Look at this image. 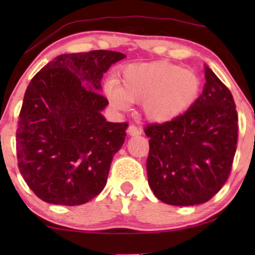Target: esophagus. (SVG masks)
I'll return each mask as SVG.
<instances>
[{
    "label": "esophagus",
    "mask_w": 255,
    "mask_h": 255,
    "mask_svg": "<svg viewBox=\"0 0 255 255\" xmlns=\"http://www.w3.org/2000/svg\"><path fill=\"white\" fill-rule=\"evenodd\" d=\"M128 133L130 134V135H139V134L141 133V130H140V128H138L137 127H135V125L131 124L130 127L128 128Z\"/></svg>",
    "instance_id": "obj_1"
}]
</instances>
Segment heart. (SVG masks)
Listing matches in <instances>:
<instances>
[{
    "instance_id": "1",
    "label": "heart",
    "mask_w": 255,
    "mask_h": 255,
    "mask_svg": "<svg viewBox=\"0 0 255 255\" xmlns=\"http://www.w3.org/2000/svg\"><path fill=\"white\" fill-rule=\"evenodd\" d=\"M106 92L116 109L127 110L130 102H141L147 120L168 123L195 103L201 79L194 69L161 60L128 66L122 73L121 86L110 80Z\"/></svg>"
}]
</instances>
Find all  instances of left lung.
I'll list each match as a JSON object with an SVG mask.
<instances>
[{"mask_svg":"<svg viewBox=\"0 0 255 255\" xmlns=\"http://www.w3.org/2000/svg\"><path fill=\"white\" fill-rule=\"evenodd\" d=\"M203 92L172 122L149 124L148 184L158 200L170 205L205 203L231 173L238 140V114L232 94L204 66Z\"/></svg>","mask_w":255,"mask_h":255,"instance_id":"8db88e82","label":"left lung"}]
</instances>
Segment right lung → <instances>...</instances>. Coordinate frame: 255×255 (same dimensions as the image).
I'll return each instance as SVG.
<instances>
[{
    "instance_id": "obj_1",
    "label": "right lung",
    "mask_w": 255,
    "mask_h": 255,
    "mask_svg": "<svg viewBox=\"0 0 255 255\" xmlns=\"http://www.w3.org/2000/svg\"><path fill=\"white\" fill-rule=\"evenodd\" d=\"M127 55L97 50L61 54L33 76L16 132L18 168L40 200L80 205L106 187L128 123L107 122L103 74Z\"/></svg>"
}]
</instances>
